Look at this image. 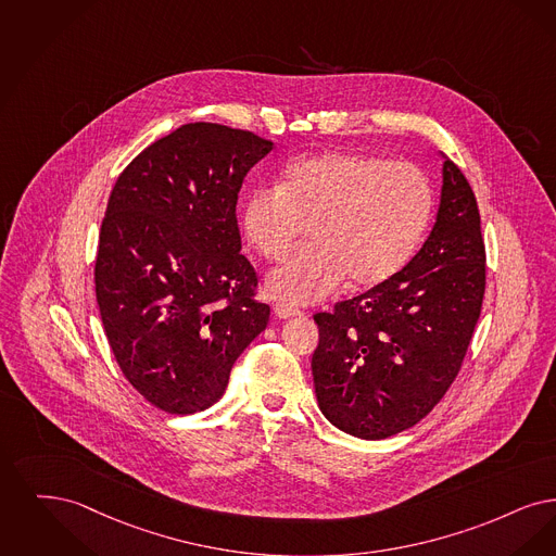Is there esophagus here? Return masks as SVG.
I'll use <instances>...</instances> for the list:
<instances>
[{
    "instance_id": "34e87169",
    "label": "esophagus",
    "mask_w": 556,
    "mask_h": 556,
    "mask_svg": "<svg viewBox=\"0 0 556 556\" xmlns=\"http://www.w3.org/2000/svg\"><path fill=\"white\" fill-rule=\"evenodd\" d=\"M274 314L278 315L280 319H290V317H296V315H303L296 307H292V305H285V303H278L276 307H274Z\"/></svg>"
}]
</instances>
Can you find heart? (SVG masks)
<instances>
[{"label": "heart", "instance_id": "b5f03b06", "mask_svg": "<svg viewBox=\"0 0 556 556\" xmlns=\"http://www.w3.org/2000/svg\"><path fill=\"white\" fill-rule=\"evenodd\" d=\"M432 214V189L413 164L357 151H326L292 162L276 189H257L242 207L253 249L271 262L312 235V247L276 267L267 294L315 305L353 289H374L409 262Z\"/></svg>", "mask_w": 556, "mask_h": 556}]
</instances>
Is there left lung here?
Returning a JSON list of instances; mask_svg holds the SVG:
<instances>
[{"instance_id": "8db88e82", "label": "left lung", "mask_w": 556, "mask_h": 556, "mask_svg": "<svg viewBox=\"0 0 556 556\" xmlns=\"http://www.w3.org/2000/svg\"><path fill=\"white\" fill-rule=\"evenodd\" d=\"M432 232L388 282L314 315L315 396L346 434L382 440L421 421L453 384L482 312L480 212L467 178L442 151Z\"/></svg>"}]
</instances>
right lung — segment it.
<instances>
[{
	"label": "right lung",
	"instance_id": "add662e5",
	"mask_svg": "<svg viewBox=\"0 0 556 556\" xmlns=\"http://www.w3.org/2000/svg\"><path fill=\"white\" fill-rule=\"evenodd\" d=\"M274 149L253 132L194 122L141 151L101 222L96 294L126 380L172 415L207 409L269 307L241 255L237 201Z\"/></svg>",
	"mask_w": 556,
	"mask_h": 556
}]
</instances>
